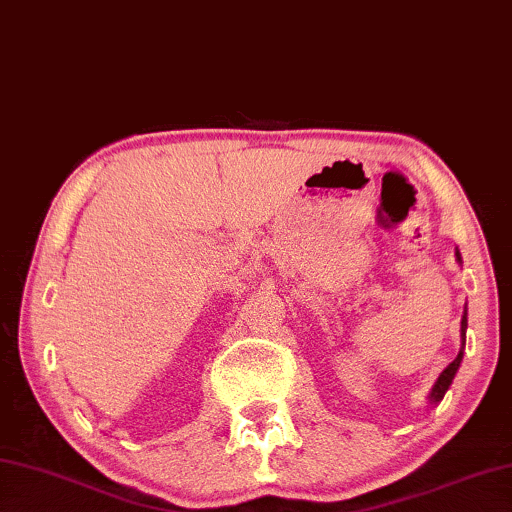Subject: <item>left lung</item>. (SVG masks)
<instances>
[{
    "label": "left lung",
    "instance_id": "left-lung-1",
    "mask_svg": "<svg viewBox=\"0 0 512 512\" xmlns=\"http://www.w3.org/2000/svg\"><path fill=\"white\" fill-rule=\"evenodd\" d=\"M456 262L462 264V257H460V253H458V248H456ZM465 332H467V307H465V310H462V319H460V351H458V358L453 360V362L449 364V367H446V369L440 373V378L435 380L431 394H428V403H431V405H437V403H440V401L444 399L446 389L451 387L453 378H456V373H458V369H460V362H462V355H465Z\"/></svg>",
    "mask_w": 512,
    "mask_h": 512
}]
</instances>
